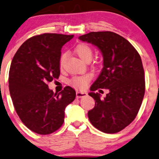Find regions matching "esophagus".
<instances>
[{
    "label": "esophagus",
    "mask_w": 159,
    "mask_h": 159,
    "mask_svg": "<svg viewBox=\"0 0 159 159\" xmlns=\"http://www.w3.org/2000/svg\"><path fill=\"white\" fill-rule=\"evenodd\" d=\"M87 94H86V92H76V97L77 98H82V97H86Z\"/></svg>",
    "instance_id": "34e87169"
}]
</instances>
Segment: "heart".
<instances>
[{
	"mask_svg": "<svg viewBox=\"0 0 159 159\" xmlns=\"http://www.w3.org/2000/svg\"><path fill=\"white\" fill-rule=\"evenodd\" d=\"M75 52L78 55V57L85 62L92 60L93 56V50L91 48V46L87 45V44L82 43L78 45L75 48ZM66 53H63L61 55L60 59V65L61 67L62 66L63 62H64L65 58H66ZM91 78H92V76L89 74H85V75L80 76H74L71 79H70L69 84L75 88L84 89L87 86Z\"/></svg>",
	"mask_w": 159,
	"mask_h": 159,
	"instance_id": "b5f03b06",
	"label": "heart"
}]
</instances>
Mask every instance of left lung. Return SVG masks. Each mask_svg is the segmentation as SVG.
<instances>
[{
    "label": "left lung",
    "mask_w": 159,
    "mask_h": 159,
    "mask_svg": "<svg viewBox=\"0 0 159 159\" xmlns=\"http://www.w3.org/2000/svg\"><path fill=\"white\" fill-rule=\"evenodd\" d=\"M78 39L97 46L103 56V68L89 94L95 100L89 119L101 132L117 133L136 118L145 94L140 56L127 40L113 32H91ZM99 88L109 90L103 100L93 92Z\"/></svg>",
    "instance_id": "obj_1"
}]
</instances>
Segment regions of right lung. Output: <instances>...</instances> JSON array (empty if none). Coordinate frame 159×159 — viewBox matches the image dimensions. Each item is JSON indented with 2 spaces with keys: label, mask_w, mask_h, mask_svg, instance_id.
I'll use <instances>...</instances> for the list:
<instances>
[{
  "label": "right lung",
  "mask_w": 159,
  "mask_h": 159,
  "mask_svg": "<svg viewBox=\"0 0 159 159\" xmlns=\"http://www.w3.org/2000/svg\"><path fill=\"white\" fill-rule=\"evenodd\" d=\"M73 36L35 35L22 44L12 60L8 87L14 109L23 124L37 134H49L59 129L65 107L75 98L70 86L54 93L48 86L60 76L61 48Z\"/></svg>",
  "instance_id": "right-lung-1"
}]
</instances>
